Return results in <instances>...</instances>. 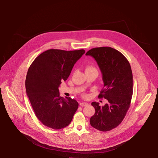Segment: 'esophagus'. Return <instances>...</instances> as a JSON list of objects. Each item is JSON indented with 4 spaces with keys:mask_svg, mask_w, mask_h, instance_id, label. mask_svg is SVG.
<instances>
[{
    "mask_svg": "<svg viewBox=\"0 0 158 158\" xmlns=\"http://www.w3.org/2000/svg\"><path fill=\"white\" fill-rule=\"evenodd\" d=\"M80 105L81 106H85L88 105V103L87 102H82V103H80Z\"/></svg>",
    "mask_w": 158,
    "mask_h": 158,
    "instance_id": "obj_1",
    "label": "esophagus"
}]
</instances>
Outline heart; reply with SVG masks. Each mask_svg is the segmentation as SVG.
<instances>
[{"label": "heart", "mask_w": 158, "mask_h": 158, "mask_svg": "<svg viewBox=\"0 0 158 158\" xmlns=\"http://www.w3.org/2000/svg\"><path fill=\"white\" fill-rule=\"evenodd\" d=\"M89 71H96V72H97V69L95 67H94L92 66H87L85 68V72H89ZM84 97H87V95L85 94Z\"/></svg>", "instance_id": "heart-1"}]
</instances>
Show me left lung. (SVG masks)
<instances>
[{"label": "left lung", "mask_w": 158, "mask_h": 158, "mask_svg": "<svg viewBox=\"0 0 158 158\" xmlns=\"http://www.w3.org/2000/svg\"><path fill=\"white\" fill-rule=\"evenodd\" d=\"M86 55L92 56L102 73L103 89L98 98L108 103L103 106L92 102L95 113L90 118L91 126L101 131H108L117 127L123 120L133 95V73L128 60L119 51L110 47L93 48Z\"/></svg>", "instance_id": "obj_1"}]
</instances>
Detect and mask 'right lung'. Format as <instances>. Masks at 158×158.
<instances>
[{
  "mask_svg": "<svg viewBox=\"0 0 158 158\" xmlns=\"http://www.w3.org/2000/svg\"><path fill=\"white\" fill-rule=\"evenodd\" d=\"M85 53L83 49H50L37 56L28 69L26 92L36 116L46 127L60 130L71 122L78 103L70 97H60L58 88Z\"/></svg>",
  "mask_w": 158,
  "mask_h": 158,
  "instance_id": "1",
  "label": "right lung"
}]
</instances>
